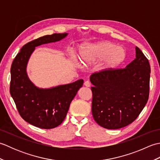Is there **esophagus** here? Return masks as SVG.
Here are the masks:
<instances>
[{
	"mask_svg": "<svg viewBox=\"0 0 160 160\" xmlns=\"http://www.w3.org/2000/svg\"><path fill=\"white\" fill-rule=\"evenodd\" d=\"M84 86H85V87H89L91 86V82H89V80H87V81H85V82H84Z\"/></svg>",
	"mask_w": 160,
	"mask_h": 160,
	"instance_id": "34e87169",
	"label": "esophagus"
}]
</instances>
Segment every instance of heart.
<instances>
[{
	"mask_svg": "<svg viewBox=\"0 0 160 160\" xmlns=\"http://www.w3.org/2000/svg\"><path fill=\"white\" fill-rule=\"evenodd\" d=\"M127 53L122 47L109 42H102L96 45L84 47L80 52L82 62H96L105 60L103 69H113L124 62Z\"/></svg>",
	"mask_w": 160,
	"mask_h": 160,
	"instance_id": "b5f03b06",
	"label": "heart"
}]
</instances>
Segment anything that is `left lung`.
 Masks as SVG:
<instances>
[{
  "instance_id": "obj_1",
  "label": "left lung",
  "mask_w": 160,
  "mask_h": 160,
  "mask_svg": "<svg viewBox=\"0 0 160 160\" xmlns=\"http://www.w3.org/2000/svg\"><path fill=\"white\" fill-rule=\"evenodd\" d=\"M136 58L125 68L102 69L91 74L92 115L95 121L108 129L130 124L147 103L151 67L138 47Z\"/></svg>"
}]
</instances>
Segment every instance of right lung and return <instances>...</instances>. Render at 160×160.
Segmentation results:
<instances>
[{"label":"right lung","instance_id":"add662e5","mask_svg":"<svg viewBox=\"0 0 160 160\" xmlns=\"http://www.w3.org/2000/svg\"><path fill=\"white\" fill-rule=\"evenodd\" d=\"M67 35V33H53L25 44L11 67L9 91L17 110L24 120L40 128H53L62 123L71 101L82 87L84 81L81 79L51 89H39L28 78L27 63L36 47L59 41Z\"/></svg>","mask_w":160,"mask_h":160}]
</instances>
